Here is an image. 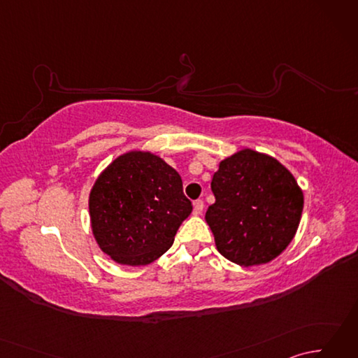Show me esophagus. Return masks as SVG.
<instances>
[{
    "label": "esophagus",
    "instance_id": "esophagus-1",
    "mask_svg": "<svg viewBox=\"0 0 358 358\" xmlns=\"http://www.w3.org/2000/svg\"><path fill=\"white\" fill-rule=\"evenodd\" d=\"M203 208H204L203 200H195L194 201V215H200L203 212Z\"/></svg>",
    "mask_w": 358,
    "mask_h": 358
}]
</instances>
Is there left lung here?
Segmentation results:
<instances>
[{"label": "left lung", "mask_w": 358, "mask_h": 358, "mask_svg": "<svg viewBox=\"0 0 358 358\" xmlns=\"http://www.w3.org/2000/svg\"><path fill=\"white\" fill-rule=\"evenodd\" d=\"M206 222L218 252L240 266L269 263L292 241L303 210L294 175L275 158L243 149L212 177Z\"/></svg>", "instance_id": "1"}]
</instances>
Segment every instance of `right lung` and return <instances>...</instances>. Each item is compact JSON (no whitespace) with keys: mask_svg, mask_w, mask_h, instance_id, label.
Instances as JSON below:
<instances>
[{"mask_svg":"<svg viewBox=\"0 0 358 358\" xmlns=\"http://www.w3.org/2000/svg\"><path fill=\"white\" fill-rule=\"evenodd\" d=\"M89 212L103 252L121 264L144 266L172 246L192 203L173 167L150 152L132 150L96 178Z\"/></svg>","mask_w":358,"mask_h":358,"instance_id":"1","label":"right lung"}]
</instances>
